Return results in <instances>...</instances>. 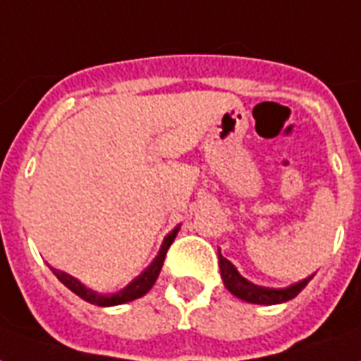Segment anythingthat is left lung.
Returning <instances> with one entry per match:
<instances>
[{
    "label": "left lung",
    "mask_w": 361,
    "mask_h": 361,
    "mask_svg": "<svg viewBox=\"0 0 361 361\" xmlns=\"http://www.w3.org/2000/svg\"><path fill=\"white\" fill-rule=\"evenodd\" d=\"M219 268L221 277H223V285L228 288L231 294L243 300V302L257 303V305H275V303L288 302L292 298H296L300 292L307 286V283L313 279V275H309L307 279L298 281L294 285L286 286V288H269V286L255 285L251 281H247L243 275L236 269V266L226 260L219 251Z\"/></svg>",
    "instance_id": "left-lung-1"
}]
</instances>
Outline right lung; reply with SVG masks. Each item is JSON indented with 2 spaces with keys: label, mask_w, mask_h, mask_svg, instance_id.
<instances>
[{
  "label": "right lung",
  "mask_w": 361,
  "mask_h": 361,
  "mask_svg": "<svg viewBox=\"0 0 361 361\" xmlns=\"http://www.w3.org/2000/svg\"><path fill=\"white\" fill-rule=\"evenodd\" d=\"M178 232H180V225L176 226L174 231L170 232L169 236L163 240V245L159 249L157 257L153 258V262L147 266L144 271H142L138 277L130 281L129 285L121 288V290L114 292V294H101V292H95L92 288H87L82 281H78L76 277L73 275L65 274V271H59V269H54V275L58 277L61 283H63L71 292H75L76 296H80L84 302L87 303H93V305H99V307H112V305H121V303H127V302H133L136 298H142L144 294L152 290V286L155 285V281L159 277V271L163 268V262H164V257H166V251H169V247L172 245V241L176 240L178 236Z\"/></svg>",
  "instance_id": "1"
}]
</instances>
